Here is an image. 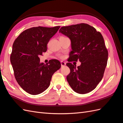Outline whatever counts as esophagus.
<instances>
[{"label":"esophagus","instance_id":"esophagus-1","mask_svg":"<svg viewBox=\"0 0 123 123\" xmlns=\"http://www.w3.org/2000/svg\"><path fill=\"white\" fill-rule=\"evenodd\" d=\"M61 66H62V67H63V66H65L66 65V62H62V61L61 62Z\"/></svg>","mask_w":123,"mask_h":123}]
</instances>
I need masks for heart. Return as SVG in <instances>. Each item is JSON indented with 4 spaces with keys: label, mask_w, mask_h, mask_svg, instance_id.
Here are the masks:
<instances>
[{
    "label": "heart",
    "mask_w": 123,
    "mask_h": 123,
    "mask_svg": "<svg viewBox=\"0 0 123 123\" xmlns=\"http://www.w3.org/2000/svg\"><path fill=\"white\" fill-rule=\"evenodd\" d=\"M57 56L59 58H63V56L62 55V54H58Z\"/></svg>",
    "instance_id": "heart-1"
}]
</instances>
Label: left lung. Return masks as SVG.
<instances>
[{
  "instance_id": "left-lung-1",
  "label": "left lung",
  "mask_w": 123,
  "mask_h": 123,
  "mask_svg": "<svg viewBox=\"0 0 123 123\" xmlns=\"http://www.w3.org/2000/svg\"><path fill=\"white\" fill-rule=\"evenodd\" d=\"M59 31L71 41L69 62L79 60L81 63L77 68L70 62L66 64L70 69L67 76L70 86L80 94L94 90L103 77L108 60L102 35L86 23L63 26Z\"/></svg>"
}]
</instances>
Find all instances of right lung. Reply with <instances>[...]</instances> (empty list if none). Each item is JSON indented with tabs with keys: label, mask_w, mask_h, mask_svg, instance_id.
<instances>
[{
	"label": "right lung",
	"mask_w": 123,
	"mask_h": 123,
	"mask_svg": "<svg viewBox=\"0 0 123 123\" xmlns=\"http://www.w3.org/2000/svg\"><path fill=\"white\" fill-rule=\"evenodd\" d=\"M60 28L33 27L21 32L14 42L10 60L15 77L29 94L38 95L45 91L53 74L60 69L58 60H51L45 65L40 62L39 57L46 52L49 40Z\"/></svg>",
	"instance_id": "obj_1"
}]
</instances>
